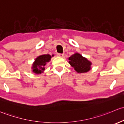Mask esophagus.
<instances>
[{
    "label": "esophagus",
    "instance_id": "esophagus-1",
    "mask_svg": "<svg viewBox=\"0 0 124 124\" xmlns=\"http://www.w3.org/2000/svg\"><path fill=\"white\" fill-rule=\"evenodd\" d=\"M57 56L58 57H61V58H63L64 54H57Z\"/></svg>",
    "mask_w": 124,
    "mask_h": 124
}]
</instances>
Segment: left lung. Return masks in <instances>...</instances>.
Here are the masks:
<instances>
[{"instance_id":"obj_1","label":"left lung","mask_w":124,"mask_h":124,"mask_svg":"<svg viewBox=\"0 0 124 124\" xmlns=\"http://www.w3.org/2000/svg\"><path fill=\"white\" fill-rule=\"evenodd\" d=\"M68 59L69 60V63L77 73H86L91 69L92 62L79 53H75Z\"/></svg>"}]
</instances>
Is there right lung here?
Here are the masks:
<instances>
[{"label":"right lung","instance_id":"right-lung-1","mask_svg":"<svg viewBox=\"0 0 124 124\" xmlns=\"http://www.w3.org/2000/svg\"><path fill=\"white\" fill-rule=\"evenodd\" d=\"M53 57H54V55L51 56L49 54H43L38 56L34 60V62L32 64L31 69L33 72L36 75L43 73L45 70V65L47 62H50Z\"/></svg>","mask_w":124,"mask_h":124}]
</instances>
